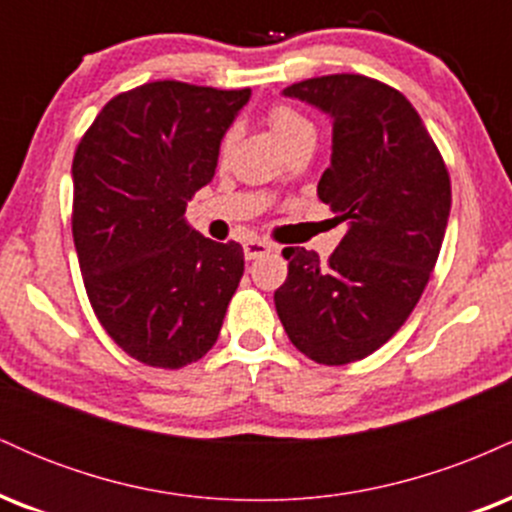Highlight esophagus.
<instances>
[{
	"instance_id": "1",
	"label": "esophagus",
	"mask_w": 512,
	"mask_h": 512,
	"mask_svg": "<svg viewBox=\"0 0 512 512\" xmlns=\"http://www.w3.org/2000/svg\"><path fill=\"white\" fill-rule=\"evenodd\" d=\"M272 250H276L272 243H267V240H257V238H252L243 245L245 260H257V257L267 255V252H272Z\"/></svg>"
}]
</instances>
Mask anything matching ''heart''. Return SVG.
I'll return each mask as SVG.
<instances>
[{"label":"heart","mask_w":512,"mask_h":512,"mask_svg":"<svg viewBox=\"0 0 512 512\" xmlns=\"http://www.w3.org/2000/svg\"><path fill=\"white\" fill-rule=\"evenodd\" d=\"M267 125L272 129L276 142L284 146V149L301 142H315L313 120L291 103H274L272 108L267 110ZM231 142L233 137L226 134V139L221 142V156L228 154Z\"/></svg>","instance_id":"obj_1"}]
</instances>
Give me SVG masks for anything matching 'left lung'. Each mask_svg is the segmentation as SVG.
Listing matches in <instances>:
<instances>
[{
    "instance_id": "left-lung-1",
    "label": "left lung",
    "mask_w": 512,
    "mask_h": 512,
    "mask_svg": "<svg viewBox=\"0 0 512 512\" xmlns=\"http://www.w3.org/2000/svg\"><path fill=\"white\" fill-rule=\"evenodd\" d=\"M332 120V163L317 182L346 233L327 264L284 248L289 276L274 305L291 344L322 366L380 349L419 303L450 216V175L438 146L397 88L330 74L284 88Z\"/></svg>"
}]
</instances>
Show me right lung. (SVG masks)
<instances>
[{"instance_id": "add662e5", "label": "right lung", "mask_w": 512, "mask_h": 512, "mask_svg": "<svg viewBox=\"0 0 512 512\" xmlns=\"http://www.w3.org/2000/svg\"><path fill=\"white\" fill-rule=\"evenodd\" d=\"M250 88L151 81L105 103L76 146L72 233L93 313L154 368H182L219 339L243 248L185 221L214 178L219 146Z\"/></svg>"}]
</instances>
